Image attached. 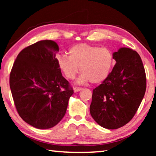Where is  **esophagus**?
I'll list each match as a JSON object with an SVG mask.
<instances>
[{
	"label": "esophagus",
	"mask_w": 156,
	"mask_h": 156,
	"mask_svg": "<svg viewBox=\"0 0 156 156\" xmlns=\"http://www.w3.org/2000/svg\"><path fill=\"white\" fill-rule=\"evenodd\" d=\"M81 87H73V91H74V92H78L80 91V90H82Z\"/></svg>",
	"instance_id": "obj_1"
}]
</instances>
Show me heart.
<instances>
[{
    "instance_id": "heart-1",
    "label": "heart",
    "mask_w": 156,
    "mask_h": 156,
    "mask_svg": "<svg viewBox=\"0 0 156 156\" xmlns=\"http://www.w3.org/2000/svg\"><path fill=\"white\" fill-rule=\"evenodd\" d=\"M69 54L58 57V65L64 75L72 80L79 72L82 73L76 83H102L109 76L114 62L112 52L107 48L80 43L69 49Z\"/></svg>"
}]
</instances>
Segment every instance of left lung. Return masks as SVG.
Segmentation results:
<instances>
[{
  "instance_id": "8db88e82",
  "label": "left lung",
  "mask_w": 156,
  "mask_h": 156,
  "mask_svg": "<svg viewBox=\"0 0 156 156\" xmlns=\"http://www.w3.org/2000/svg\"><path fill=\"white\" fill-rule=\"evenodd\" d=\"M113 56L114 67L107 78L93 89L90 105L94 120L108 129L120 128L133 118L147 87L143 63L138 53L121 47Z\"/></svg>"
}]
</instances>
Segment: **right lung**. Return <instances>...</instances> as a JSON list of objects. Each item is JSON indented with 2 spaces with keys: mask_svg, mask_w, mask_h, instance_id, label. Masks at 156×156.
<instances>
[{
  "mask_svg": "<svg viewBox=\"0 0 156 156\" xmlns=\"http://www.w3.org/2000/svg\"><path fill=\"white\" fill-rule=\"evenodd\" d=\"M55 41L37 42L21 51L10 73L9 85L21 118L40 129L56 126L64 117L73 90L62 76Z\"/></svg>",
  "mask_w": 156,
  "mask_h": 156,
  "instance_id": "obj_1",
  "label": "right lung"
}]
</instances>
